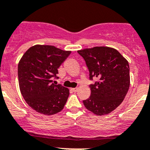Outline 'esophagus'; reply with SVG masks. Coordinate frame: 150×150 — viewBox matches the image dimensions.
Here are the masks:
<instances>
[{
    "mask_svg": "<svg viewBox=\"0 0 150 150\" xmlns=\"http://www.w3.org/2000/svg\"><path fill=\"white\" fill-rule=\"evenodd\" d=\"M71 90H72V91H74V92H76V91L78 90V88H71Z\"/></svg>",
    "mask_w": 150,
    "mask_h": 150,
    "instance_id": "1",
    "label": "esophagus"
}]
</instances>
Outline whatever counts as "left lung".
<instances>
[{
    "instance_id": "obj_1",
    "label": "left lung",
    "mask_w": 150,
    "mask_h": 150,
    "mask_svg": "<svg viewBox=\"0 0 150 150\" xmlns=\"http://www.w3.org/2000/svg\"><path fill=\"white\" fill-rule=\"evenodd\" d=\"M85 60L90 80L98 78L89 86L91 96L83 100L87 110L99 116L115 110L124 100L130 87V67L127 59L116 49L94 47L78 50Z\"/></svg>"
}]
</instances>
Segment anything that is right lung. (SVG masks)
Masks as SVG:
<instances>
[{
  "instance_id": "add662e5",
  "label": "right lung",
  "mask_w": 150,
  "mask_h": 150,
  "mask_svg": "<svg viewBox=\"0 0 150 150\" xmlns=\"http://www.w3.org/2000/svg\"><path fill=\"white\" fill-rule=\"evenodd\" d=\"M71 53L53 45H36L23 54L18 64L20 92L33 110L53 115L64 107L69 90L56 85L53 78L58 69Z\"/></svg>"
}]
</instances>
